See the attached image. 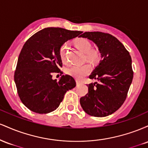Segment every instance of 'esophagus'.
I'll use <instances>...</instances> for the list:
<instances>
[{"mask_svg":"<svg viewBox=\"0 0 148 148\" xmlns=\"http://www.w3.org/2000/svg\"><path fill=\"white\" fill-rule=\"evenodd\" d=\"M80 85H81V83H80L79 81H76V86H80Z\"/></svg>","mask_w":148,"mask_h":148,"instance_id":"1","label":"esophagus"}]
</instances>
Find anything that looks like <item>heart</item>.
Segmentation results:
<instances>
[{"label":"heart","mask_w":148,"mask_h":148,"mask_svg":"<svg viewBox=\"0 0 148 148\" xmlns=\"http://www.w3.org/2000/svg\"><path fill=\"white\" fill-rule=\"evenodd\" d=\"M74 45L80 51L84 53L86 61L90 63H95L99 59V53L95 49H92V44L86 38H78L74 40ZM60 57L64 63L67 62V45L63 44L59 50ZM90 66L85 64L81 66H72L67 69V73L76 79L81 80L90 72Z\"/></svg>","instance_id":"1"}]
</instances>
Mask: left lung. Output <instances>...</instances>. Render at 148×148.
<instances>
[{"mask_svg":"<svg viewBox=\"0 0 148 148\" xmlns=\"http://www.w3.org/2000/svg\"><path fill=\"white\" fill-rule=\"evenodd\" d=\"M79 37L96 44L101 57L89 76L97 81L88 84V92L80 99V103L91 116H108L126 99L134 76L132 58L123 44L108 33L85 32Z\"/></svg>","mask_w":148,"mask_h":148,"instance_id":"8db88e82","label":"left lung"}]
</instances>
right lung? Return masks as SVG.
Wrapping results in <instances>:
<instances>
[{
	"instance_id": "right-lung-1",
	"label": "right lung",
	"mask_w": 148,
	"mask_h": 148,
	"mask_svg": "<svg viewBox=\"0 0 148 148\" xmlns=\"http://www.w3.org/2000/svg\"><path fill=\"white\" fill-rule=\"evenodd\" d=\"M81 33L46 28L25 42L18 56L14 81L20 99L30 111L40 114L55 111L66 92L76 86L72 76L62 75L57 81L52 79V74L60 72L61 46Z\"/></svg>"
}]
</instances>
